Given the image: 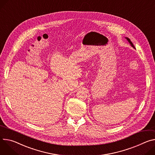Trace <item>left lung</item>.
<instances>
[{
	"mask_svg": "<svg viewBox=\"0 0 155 155\" xmlns=\"http://www.w3.org/2000/svg\"><path fill=\"white\" fill-rule=\"evenodd\" d=\"M127 38V40H128V41L129 42V43H130V44L131 45V46H132V47H133L134 48H135V46H134V45H133V43H132V41H130V39L129 38Z\"/></svg>",
	"mask_w": 155,
	"mask_h": 155,
	"instance_id": "1",
	"label": "left lung"
}]
</instances>
